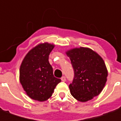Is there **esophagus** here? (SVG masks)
<instances>
[{
	"instance_id": "obj_1",
	"label": "esophagus",
	"mask_w": 121,
	"mask_h": 121,
	"mask_svg": "<svg viewBox=\"0 0 121 121\" xmlns=\"http://www.w3.org/2000/svg\"><path fill=\"white\" fill-rule=\"evenodd\" d=\"M61 80H62V81H66V78H65V76H62V78H61Z\"/></svg>"
}]
</instances>
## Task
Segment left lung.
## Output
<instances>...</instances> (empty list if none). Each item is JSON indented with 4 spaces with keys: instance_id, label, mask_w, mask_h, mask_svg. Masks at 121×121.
I'll list each match as a JSON object with an SVG mask.
<instances>
[{
    "instance_id": "obj_1",
    "label": "left lung",
    "mask_w": 121,
    "mask_h": 121,
    "mask_svg": "<svg viewBox=\"0 0 121 121\" xmlns=\"http://www.w3.org/2000/svg\"><path fill=\"white\" fill-rule=\"evenodd\" d=\"M74 72L70 93L80 102H86L102 92L108 71L102 57L92 49L80 48L66 52Z\"/></svg>"
}]
</instances>
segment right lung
Segmentation results:
<instances>
[{"label":"right lung","instance_id":"right-lung-1","mask_svg":"<svg viewBox=\"0 0 121 121\" xmlns=\"http://www.w3.org/2000/svg\"><path fill=\"white\" fill-rule=\"evenodd\" d=\"M54 45L39 44L26 54L21 63L19 79L26 95L32 99L43 102L51 96L61 80L53 76L49 55Z\"/></svg>","mask_w":121,"mask_h":121}]
</instances>
